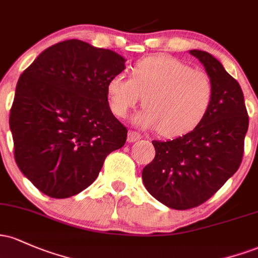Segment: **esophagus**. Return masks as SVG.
<instances>
[{
	"label": "esophagus",
	"mask_w": 258,
	"mask_h": 258,
	"mask_svg": "<svg viewBox=\"0 0 258 258\" xmlns=\"http://www.w3.org/2000/svg\"><path fill=\"white\" fill-rule=\"evenodd\" d=\"M141 138H142L141 134H138V132H136V131H130L128 137H127V141H128V142H136V141L141 140Z\"/></svg>",
	"instance_id": "1"
}]
</instances>
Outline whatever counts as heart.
Segmentation results:
<instances>
[{"label": "heart", "mask_w": 258, "mask_h": 258, "mask_svg": "<svg viewBox=\"0 0 258 258\" xmlns=\"http://www.w3.org/2000/svg\"><path fill=\"white\" fill-rule=\"evenodd\" d=\"M106 93L110 109L120 118L127 117L144 97L146 109L136 116V123L172 138L191 132L205 118L213 83L207 73L177 58L152 56L135 64L132 77L120 72L110 78Z\"/></svg>", "instance_id": "b5f03b06"}]
</instances>
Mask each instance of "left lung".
Listing matches in <instances>:
<instances>
[{"label":"left lung","instance_id":"obj_1","mask_svg":"<svg viewBox=\"0 0 258 258\" xmlns=\"http://www.w3.org/2000/svg\"><path fill=\"white\" fill-rule=\"evenodd\" d=\"M213 83L207 115L182 137L152 141L155 157L142 171L146 188L169 208L185 211L209 200L237 171L248 115L240 84L216 57L191 50Z\"/></svg>","mask_w":258,"mask_h":258}]
</instances>
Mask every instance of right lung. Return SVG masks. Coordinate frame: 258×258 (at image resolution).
<instances>
[{"mask_svg":"<svg viewBox=\"0 0 258 258\" xmlns=\"http://www.w3.org/2000/svg\"><path fill=\"white\" fill-rule=\"evenodd\" d=\"M124 61L72 39L47 47L21 75L10 114L14 159L42 194H79L123 147L127 128L110 110L106 87Z\"/></svg>","mask_w":258,"mask_h":258,"instance_id":"add662e5","label":"right lung"}]
</instances>
